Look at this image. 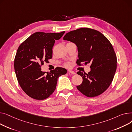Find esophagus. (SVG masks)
<instances>
[{"label": "esophagus", "instance_id": "1", "mask_svg": "<svg viewBox=\"0 0 132 132\" xmlns=\"http://www.w3.org/2000/svg\"><path fill=\"white\" fill-rule=\"evenodd\" d=\"M68 73H71L72 75H75L76 74V73L74 71L71 70H68Z\"/></svg>", "mask_w": 132, "mask_h": 132}]
</instances>
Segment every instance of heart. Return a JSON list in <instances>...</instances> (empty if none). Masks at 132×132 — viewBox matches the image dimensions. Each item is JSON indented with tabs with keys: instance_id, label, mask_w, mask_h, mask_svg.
<instances>
[{
	"instance_id": "heart-1",
	"label": "heart",
	"mask_w": 132,
	"mask_h": 132,
	"mask_svg": "<svg viewBox=\"0 0 132 132\" xmlns=\"http://www.w3.org/2000/svg\"><path fill=\"white\" fill-rule=\"evenodd\" d=\"M70 65V63H66L65 64V67H69Z\"/></svg>"
}]
</instances>
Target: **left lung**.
<instances>
[{"instance_id": "8db88e82", "label": "left lung", "mask_w": 132, "mask_h": 132, "mask_svg": "<svg viewBox=\"0 0 132 132\" xmlns=\"http://www.w3.org/2000/svg\"><path fill=\"white\" fill-rule=\"evenodd\" d=\"M63 40L75 43L78 47L77 64H90L88 73L77 72L82 78L77 89L89 97L103 93L111 84L117 69V56L111 43L98 31L87 28L70 31Z\"/></svg>"}]
</instances>
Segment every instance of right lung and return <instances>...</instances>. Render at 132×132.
Here are the masks:
<instances>
[{"label": "right lung", "mask_w": 132, "mask_h": 132, "mask_svg": "<svg viewBox=\"0 0 132 132\" xmlns=\"http://www.w3.org/2000/svg\"><path fill=\"white\" fill-rule=\"evenodd\" d=\"M64 33L37 32L19 47L14 59L15 72L21 88L30 97L38 100L48 98L55 90L59 77L66 74L67 70L61 67L46 73L41 70L44 63L52 57L55 40Z\"/></svg>", "instance_id": "right-lung-1"}]
</instances>
